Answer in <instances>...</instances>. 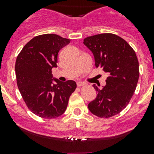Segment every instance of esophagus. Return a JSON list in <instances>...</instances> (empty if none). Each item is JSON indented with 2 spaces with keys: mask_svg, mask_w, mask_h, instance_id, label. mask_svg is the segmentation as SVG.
I'll use <instances>...</instances> for the list:
<instances>
[{
  "mask_svg": "<svg viewBox=\"0 0 154 154\" xmlns=\"http://www.w3.org/2000/svg\"><path fill=\"white\" fill-rule=\"evenodd\" d=\"M84 85H85V83H84V82H77V86L78 87L83 86Z\"/></svg>",
  "mask_w": 154,
  "mask_h": 154,
  "instance_id": "34e87169",
  "label": "esophagus"
}]
</instances>
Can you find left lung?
Returning <instances> with one entry per match:
<instances>
[{
  "mask_svg": "<svg viewBox=\"0 0 154 154\" xmlns=\"http://www.w3.org/2000/svg\"><path fill=\"white\" fill-rule=\"evenodd\" d=\"M83 43L93 54L96 67L109 75L102 89L92 85L97 96L89 103V109L99 117L113 116L126 108L137 88L140 75L137 55L124 39L113 34L87 37Z\"/></svg>",
  "mask_w": 154,
  "mask_h": 154,
  "instance_id": "1",
  "label": "left lung"
}]
</instances>
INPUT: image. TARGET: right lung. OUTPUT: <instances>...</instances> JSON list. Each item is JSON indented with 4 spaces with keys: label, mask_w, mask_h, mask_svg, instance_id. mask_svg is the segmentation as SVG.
I'll use <instances>...</instances> for the list:
<instances>
[{
    "label": "right lung",
    "mask_w": 154,
    "mask_h": 154,
    "mask_svg": "<svg viewBox=\"0 0 154 154\" xmlns=\"http://www.w3.org/2000/svg\"><path fill=\"white\" fill-rule=\"evenodd\" d=\"M69 42V39L55 34L38 35L24 46L16 59L19 91L28 108L42 118L62 115L76 89L75 82H60L51 73L52 68L57 67L58 51Z\"/></svg>",
    "instance_id": "right-lung-1"
}]
</instances>
